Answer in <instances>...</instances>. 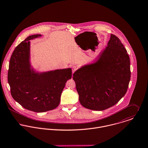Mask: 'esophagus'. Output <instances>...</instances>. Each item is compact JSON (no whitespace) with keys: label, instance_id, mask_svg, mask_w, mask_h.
<instances>
[{"label":"esophagus","instance_id":"obj_1","mask_svg":"<svg viewBox=\"0 0 148 148\" xmlns=\"http://www.w3.org/2000/svg\"><path fill=\"white\" fill-rule=\"evenodd\" d=\"M77 67L75 66H73L72 67V72H73V73H74L75 71H76V70H77Z\"/></svg>","mask_w":148,"mask_h":148}]
</instances>
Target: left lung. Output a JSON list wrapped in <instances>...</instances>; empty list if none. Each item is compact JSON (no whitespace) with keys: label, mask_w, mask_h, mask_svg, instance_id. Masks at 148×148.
<instances>
[{"label":"left lung","mask_w":148,"mask_h":148,"mask_svg":"<svg viewBox=\"0 0 148 148\" xmlns=\"http://www.w3.org/2000/svg\"><path fill=\"white\" fill-rule=\"evenodd\" d=\"M130 79V57L120 39L112 34L98 59L73 74L80 103L94 111L116 104L126 94Z\"/></svg>","instance_id":"left-lung-1"}]
</instances>
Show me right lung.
<instances>
[{"label":"right lung","instance_id":"add662e5","mask_svg":"<svg viewBox=\"0 0 148 148\" xmlns=\"http://www.w3.org/2000/svg\"><path fill=\"white\" fill-rule=\"evenodd\" d=\"M41 34L28 36L14 50L9 64L8 82L14 99L24 108L36 112L55 109L68 79L71 68L40 72L31 65V40Z\"/></svg>","mask_w":148,"mask_h":148}]
</instances>
